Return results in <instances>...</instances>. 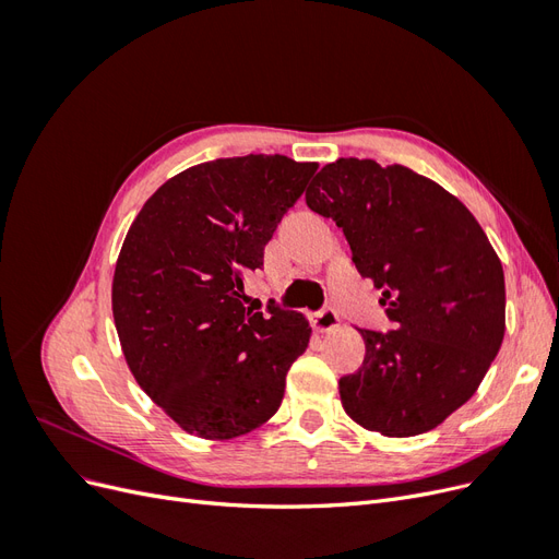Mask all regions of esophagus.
<instances>
[{
	"label": "esophagus",
	"mask_w": 559,
	"mask_h": 559,
	"mask_svg": "<svg viewBox=\"0 0 559 559\" xmlns=\"http://www.w3.org/2000/svg\"><path fill=\"white\" fill-rule=\"evenodd\" d=\"M312 329L319 331V333H329L333 329H337V324H341V317H337V312L333 308H324L321 312L312 314Z\"/></svg>",
	"instance_id": "34e87169"
}]
</instances>
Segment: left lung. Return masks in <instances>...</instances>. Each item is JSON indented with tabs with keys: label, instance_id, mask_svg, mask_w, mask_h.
<instances>
[{
	"label": "left lung",
	"instance_id": "obj_1",
	"mask_svg": "<svg viewBox=\"0 0 559 559\" xmlns=\"http://www.w3.org/2000/svg\"><path fill=\"white\" fill-rule=\"evenodd\" d=\"M306 202L343 228L394 324L359 329L364 364L337 382L345 413L392 438L436 429L476 394L501 347L497 251L460 200L403 165L337 158L312 179Z\"/></svg>",
	"mask_w": 559,
	"mask_h": 559
}]
</instances>
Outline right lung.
Returning a JSON list of instances; mask_svg holds the SVG:
<instances>
[{
  "mask_svg": "<svg viewBox=\"0 0 559 559\" xmlns=\"http://www.w3.org/2000/svg\"><path fill=\"white\" fill-rule=\"evenodd\" d=\"M317 163L249 154L167 179L118 253L111 310L134 380L177 425L228 441L273 417L308 349L300 312L245 308V275Z\"/></svg>",
  "mask_w": 559,
  "mask_h": 559,
  "instance_id": "right-lung-1",
  "label": "right lung"
}]
</instances>
